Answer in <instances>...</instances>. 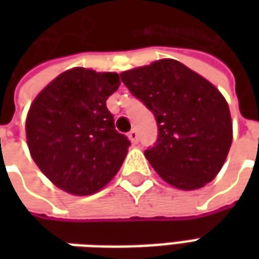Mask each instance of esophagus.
Wrapping results in <instances>:
<instances>
[{
    "mask_svg": "<svg viewBox=\"0 0 259 259\" xmlns=\"http://www.w3.org/2000/svg\"><path fill=\"white\" fill-rule=\"evenodd\" d=\"M129 139H130V141H132V143H137V141H139V133H137V130L136 129H132L129 132Z\"/></svg>",
    "mask_w": 259,
    "mask_h": 259,
    "instance_id": "obj_1",
    "label": "esophagus"
}]
</instances>
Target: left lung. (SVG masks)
Returning <instances> with one entry per match:
<instances>
[{
	"instance_id": "obj_1",
	"label": "left lung",
	"mask_w": 259,
	"mask_h": 259,
	"mask_svg": "<svg viewBox=\"0 0 259 259\" xmlns=\"http://www.w3.org/2000/svg\"><path fill=\"white\" fill-rule=\"evenodd\" d=\"M120 79L157 119L158 137L144 155L166 183L195 190L223 166L233 129L217 87L175 59L126 70Z\"/></svg>"
}]
</instances>
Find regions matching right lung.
Here are the masks:
<instances>
[{"label":"right lung","mask_w":259,"mask_h":259,"mask_svg":"<svg viewBox=\"0 0 259 259\" xmlns=\"http://www.w3.org/2000/svg\"><path fill=\"white\" fill-rule=\"evenodd\" d=\"M118 73L73 68L36 97L26 119L31 158L62 190L94 194L116 175L130 141L115 129L108 97L118 90Z\"/></svg>","instance_id":"obj_1"}]
</instances>
